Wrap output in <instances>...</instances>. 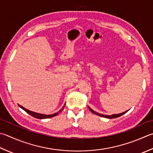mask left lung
<instances>
[{"label": "left lung", "mask_w": 153, "mask_h": 153, "mask_svg": "<svg viewBox=\"0 0 153 153\" xmlns=\"http://www.w3.org/2000/svg\"><path fill=\"white\" fill-rule=\"evenodd\" d=\"M88 108H89V109L93 113H94V114H95V115H99V116H100V117H105V118H107V119H114V118H117V117H120V116H121V115H124L125 113H126L128 111H125V112H123V113H119V114H114V115H103V114H100V113H97V112H95V111H94V110L93 109H91L90 107H88Z\"/></svg>", "instance_id": "8db88e82"}]
</instances>
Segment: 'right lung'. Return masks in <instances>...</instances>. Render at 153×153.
<instances>
[{"label":"right lung","mask_w":153,"mask_h":153,"mask_svg":"<svg viewBox=\"0 0 153 153\" xmlns=\"http://www.w3.org/2000/svg\"><path fill=\"white\" fill-rule=\"evenodd\" d=\"M19 106L20 107V108H22L23 110H25V111H26L27 113H28L29 115H30L31 116L34 117H35V118H37V119H48V118H51V117H54V116L58 115L59 114V113L62 111V109H64V106H65V105H64V107H63L58 112L53 113V114H52V115H45V114H41V113H35V112L31 111H30V110H28V109H27L25 108V107H22V106H21V105H19Z\"/></svg>","instance_id":"right-lung-1"}]
</instances>
